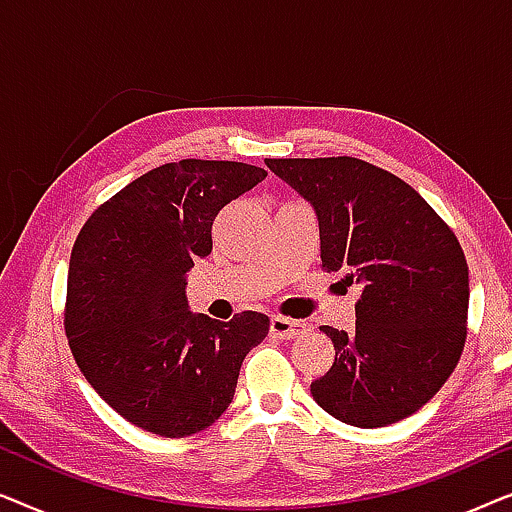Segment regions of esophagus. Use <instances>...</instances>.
Here are the masks:
<instances>
[{"mask_svg": "<svg viewBox=\"0 0 512 512\" xmlns=\"http://www.w3.org/2000/svg\"><path fill=\"white\" fill-rule=\"evenodd\" d=\"M270 328H272V333H275L277 338H282V340L300 338V335H305L307 331H310V326H307L305 321L286 319V317H272Z\"/></svg>", "mask_w": 512, "mask_h": 512, "instance_id": "1", "label": "esophagus"}]
</instances>
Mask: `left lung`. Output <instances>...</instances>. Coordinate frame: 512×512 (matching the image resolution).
Listing matches in <instances>:
<instances>
[{"mask_svg":"<svg viewBox=\"0 0 512 512\" xmlns=\"http://www.w3.org/2000/svg\"><path fill=\"white\" fill-rule=\"evenodd\" d=\"M319 221L321 263L361 291L354 331L321 326L331 370L310 384L321 410L377 429L438 394L466 340L468 265L415 188L359 158H265Z\"/></svg>","mask_w":512,"mask_h":512,"instance_id":"1","label":"left lung"}]
</instances>
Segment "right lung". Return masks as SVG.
Listing matches in <instances>:
<instances>
[{
	"instance_id": "1",
	"label": "right lung",
	"mask_w": 512,
	"mask_h": 512,
	"mask_svg": "<svg viewBox=\"0 0 512 512\" xmlns=\"http://www.w3.org/2000/svg\"><path fill=\"white\" fill-rule=\"evenodd\" d=\"M268 177L230 160H179L142 174L76 237L65 331L90 387L123 419L163 438L212 426L233 403L244 356L270 319L191 312L195 258L212 254L216 214Z\"/></svg>"
}]
</instances>
